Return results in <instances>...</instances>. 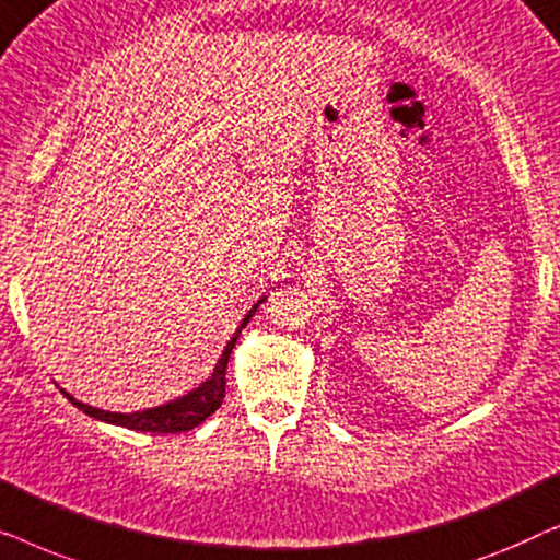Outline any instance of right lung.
Listing matches in <instances>:
<instances>
[{
	"label": "right lung",
	"instance_id": "obj_1",
	"mask_svg": "<svg viewBox=\"0 0 560 560\" xmlns=\"http://www.w3.org/2000/svg\"><path fill=\"white\" fill-rule=\"evenodd\" d=\"M259 303H265V298H259V301L252 305V311L244 316V320L236 328L232 341L226 343L224 351H221L217 366H213V374L209 380L203 382V385H198L196 389H190L188 395L178 397V400H171L165 405H158V408H148V410H137V412H109V410H98V408H91V405L75 400L73 395H68L66 389H60L68 400H71L75 408L86 412V416L96 418V420H104V423H114V425H121V428H132V431H144V433H183V431H190V428L201 425L206 418L211 416V412L219 410V405L224 402V395H226V364H229V357H232V349L236 339H240L242 328L249 324V318L255 316V311L259 308Z\"/></svg>",
	"mask_w": 560,
	"mask_h": 560
}]
</instances>
